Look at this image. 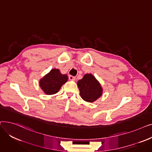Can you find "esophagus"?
Segmentation results:
<instances>
[{
    "mask_svg": "<svg viewBox=\"0 0 152 152\" xmlns=\"http://www.w3.org/2000/svg\"><path fill=\"white\" fill-rule=\"evenodd\" d=\"M75 79H76L75 77H74L73 76H71V75L69 76V80H71V81H75Z\"/></svg>",
    "mask_w": 152,
    "mask_h": 152,
    "instance_id": "1",
    "label": "esophagus"
}]
</instances>
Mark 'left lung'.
<instances>
[{"label": "left lung", "instance_id": "left-lung-1", "mask_svg": "<svg viewBox=\"0 0 152 152\" xmlns=\"http://www.w3.org/2000/svg\"><path fill=\"white\" fill-rule=\"evenodd\" d=\"M77 85L81 98L86 102H94L102 95L103 88L97 79L92 74H86Z\"/></svg>", "mask_w": 152, "mask_h": 152}]
</instances>
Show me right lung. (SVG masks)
Segmentation results:
<instances>
[{
    "mask_svg": "<svg viewBox=\"0 0 152 152\" xmlns=\"http://www.w3.org/2000/svg\"><path fill=\"white\" fill-rule=\"evenodd\" d=\"M66 75H62L58 69L53 68L39 80V86L47 95L57 93L61 86L68 81Z\"/></svg>",
    "mask_w": 152,
    "mask_h": 152,
    "instance_id": "obj_1",
    "label": "right lung"
}]
</instances>
